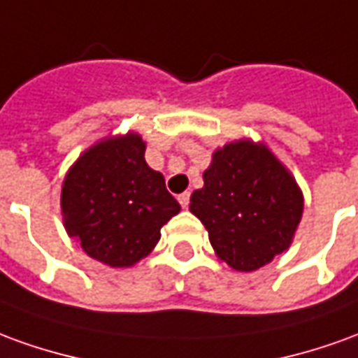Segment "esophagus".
Returning a JSON list of instances; mask_svg holds the SVG:
<instances>
[{
    "label": "esophagus",
    "instance_id": "esophagus-1",
    "mask_svg": "<svg viewBox=\"0 0 358 358\" xmlns=\"http://www.w3.org/2000/svg\"><path fill=\"white\" fill-rule=\"evenodd\" d=\"M178 201H180V205H182V207L186 209L187 205H189V194H187V192H184V194H180Z\"/></svg>",
    "mask_w": 358,
    "mask_h": 358
}]
</instances>
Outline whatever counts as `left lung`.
Returning a JSON list of instances; mask_svg holds the SVG:
<instances>
[{"label":"left lung","instance_id":"left-lung-1","mask_svg":"<svg viewBox=\"0 0 358 358\" xmlns=\"http://www.w3.org/2000/svg\"><path fill=\"white\" fill-rule=\"evenodd\" d=\"M189 211L203 222L217 257L250 273L291 246L304 196L266 143L236 139L215 149Z\"/></svg>","mask_w":358,"mask_h":358}]
</instances>
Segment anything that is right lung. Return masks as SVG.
<instances>
[{"mask_svg": "<svg viewBox=\"0 0 358 358\" xmlns=\"http://www.w3.org/2000/svg\"><path fill=\"white\" fill-rule=\"evenodd\" d=\"M145 147L137 131L102 137L79 155L62 184L66 232L104 266H136L161 240L162 224L180 213L164 176L145 161Z\"/></svg>", "mask_w": 358, "mask_h": 358, "instance_id": "obj_1", "label": "right lung"}]
</instances>
